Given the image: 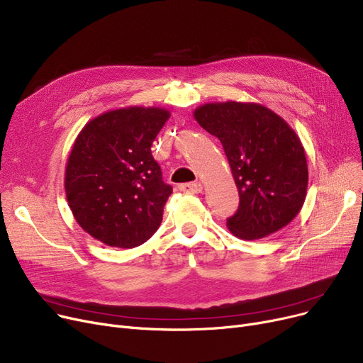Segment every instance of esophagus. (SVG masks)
Returning <instances> with one entry per match:
<instances>
[{"mask_svg": "<svg viewBox=\"0 0 363 363\" xmlns=\"http://www.w3.org/2000/svg\"><path fill=\"white\" fill-rule=\"evenodd\" d=\"M179 187H180L182 192H186V194H199V192H202V184L199 182L184 183V184H180Z\"/></svg>", "mask_w": 363, "mask_h": 363, "instance_id": "esophagus-1", "label": "esophagus"}]
</instances>
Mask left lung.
<instances>
[{
  "mask_svg": "<svg viewBox=\"0 0 363 363\" xmlns=\"http://www.w3.org/2000/svg\"><path fill=\"white\" fill-rule=\"evenodd\" d=\"M196 123L221 142L239 192L228 229L254 240L297 217L307 195L304 147L286 121L260 103L213 101L194 111Z\"/></svg>",
  "mask_w": 363,
  "mask_h": 363,
  "instance_id": "1",
  "label": "left lung"
}]
</instances>
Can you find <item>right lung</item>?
<instances>
[{
  "label": "right lung",
  "mask_w": 363,
  "mask_h": 363,
  "mask_svg": "<svg viewBox=\"0 0 363 363\" xmlns=\"http://www.w3.org/2000/svg\"><path fill=\"white\" fill-rule=\"evenodd\" d=\"M169 116L157 106L113 109L77 135L65 169L66 199L79 226L108 247H139L160 228L172 187L150 146Z\"/></svg>",
  "instance_id": "right-lung-1"
}]
</instances>
